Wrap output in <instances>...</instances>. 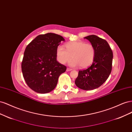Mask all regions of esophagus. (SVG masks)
Here are the masks:
<instances>
[{"instance_id": "1", "label": "esophagus", "mask_w": 132, "mask_h": 132, "mask_svg": "<svg viewBox=\"0 0 132 132\" xmlns=\"http://www.w3.org/2000/svg\"><path fill=\"white\" fill-rule=\"evenodd\" d=\"M71 70H72V69H70V68H67V71H71Z\"/></svg>"}]
</instances>
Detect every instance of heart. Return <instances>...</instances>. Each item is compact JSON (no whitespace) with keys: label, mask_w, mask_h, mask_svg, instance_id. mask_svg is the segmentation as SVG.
<instances>
[{"label":"heart","mask_w":132,"mask_h":132,"mask_svg":"<svg viewBox=\"0 0 132 132\" xmlns=\"http://www.w3.org/2000/svg\"><path fill=\"white\" fill-rule=\"evenodd\" d=\"M65 48L59 45L56 49V56L58 61L62 64L69 62L72 67L79 66L82 68L90 66L93 63L95 56V49L90 43H85L82 41H73L65 44Z\"/></svg>","instance_id":"1"}]
</instances>
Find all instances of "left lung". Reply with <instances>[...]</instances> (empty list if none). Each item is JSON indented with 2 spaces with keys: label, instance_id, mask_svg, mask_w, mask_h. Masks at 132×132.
Listing matches in <instances>:
<instances>
[{
  "label": "left lung",
  "instance_id": "1",
  "mask_svg": "<svg viewBox=\"0 0 132 132\" xmlns=\"http://www.w3.org/2000/svg\"><path fill=\"white\" fill-rule=\"evenodd\" d=\"M88 39L95 49V56L88 68L79 71L75 81L79 88L91 90L98 88L109 78L112 70L113 52L107 42L96 35L84 37Z\"/></svg>",
  "mask_w": 132,
  "mask_h": 132
}]
</instances>
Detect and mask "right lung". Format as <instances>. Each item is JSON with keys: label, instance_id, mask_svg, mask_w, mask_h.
Returning a JSON list of instances; mask_svg holds the SVG:
<instances>
[{"label": "right lung", "instance_id": "1", "mask_svg": "<svg viewBox=\"0 0 132 132\" xmlns=\"http://www.w3.org/2000/svg\"><path fill=\"white\" fill-rule=\"evenodd\" d=\"M65 39L53 33L38 35L26 48L21 69L30 88L39 94H46L56 86L58 78L67 67L57 61L56 49Z\"/></svg>", "mask_w": 132, "mask_h": 132}]
</instances>
